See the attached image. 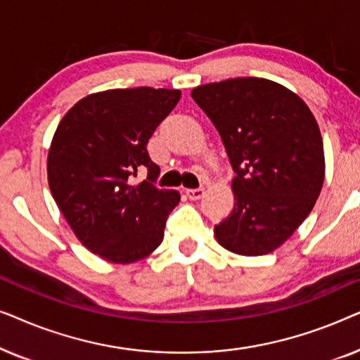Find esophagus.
Segmentation results:
<instances>
[{
	"instance_id": "1",
	"label": "esophagus",
	"mask_w": 360,
	"mask_h": 360,
	"mask_svg": "<svg viewBox=\"0 0 360 360\" xmlns=\"http://www.w3.org/2000/svg\"><path fill=\"white\" fill-rule=\"evenodd\" d=\"M203 195H205V188H191V190H186V196H188L190 200H200Z\"/></svg>"
}]
</instances>
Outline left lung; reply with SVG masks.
<instances>
[{"instance_id":"left-lung-1","label":"left lung","mask_w":360,"mask_h":360,"mask_svg":"<svg viewBox=\"0 0 360 360\" xmlns=\"http://www.w3.org/2000/svg\"><path fill=\"white\" fill-rule=\"evenodd\" d=\"M234 170V210L214 226L240 255L272 252L307 219L324 181L323 139L302 98L265 78H229L191 91Z\"/></svg>"}]
</instances>
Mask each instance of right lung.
I'll use <instances>...</instances> for the list:
<instances>
[{
  "label": "right lung",
  "mask_w": 360,
  "mask_h": 360,
  "mask_svg": "<svg viewBox=\"0 0 360 360\" xmlns=\"http://www.w3.org/2000/svg\"><path fill=\"white\" fill-rule=\"evenodd\" d=\"M180 96L149 86L95 93L78 101L53 134L47 159L52 196L82 244L101 259L136 262L164 239L180 195L157 188L160 169L147 142ZM141 169L148 179L134 184Z\"/></svg>",
  "instance_id": "1"
}]
</instances>
